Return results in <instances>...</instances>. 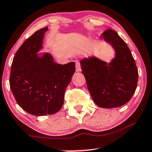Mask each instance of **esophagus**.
<instances>
[{
    "instance_id": "1",
    "label": "esophagus",
    "mask_w": 152,
    "mask_h": 152,
    "mask_svg": "<svg viewBox=\"0 0 152 152\" xmlns=\"http://www.w3.org/2000/svg\"><path fill=\"white\" fill-rule=\"evenodd\" d=\"M75 65H76V71L77 72H80L81 71V65H80V62L79 61L75 62Z\"/></svg>"
}]
</instances>
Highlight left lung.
Masks as SVG:
<instances>
[{"label":"left lung","mask_w":152,"mask_h":152,"mask_svg":"<svg viewBox=\"0 0 152 152\" xmlns=\"http://www.w3.org/2000/svg\"><path fill=\"white\" fill-rule=\"evenodd\" d=\"M101 37L115 49V58L107 63L90 57L82 60L80 65L94 102L102 108L118 107L134 93L138 69L129 48L115 30H105Z\"/></svg>","instance_id":"8db88e82"}]
</instances>
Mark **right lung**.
<instances>
[{
	"instance_id": "right-lung-1",
	"label": "right lung",
	"mask_w": 152,
	"mask_h": 152,
	"mask_svg": "<svg viewBox=\"0 0 152 152\" xmlns=\"http://www.w3.org/2000/svg\"><path fill=\"white\" fill-rule=\"evenodd\" d=\"M48 27L37 30L16 52L11 65L10 87L23 110L35 116L53 115L62 108L66 87L74 75V62L57 64L42 48Z\"/></svg>"
}]
</instances>
